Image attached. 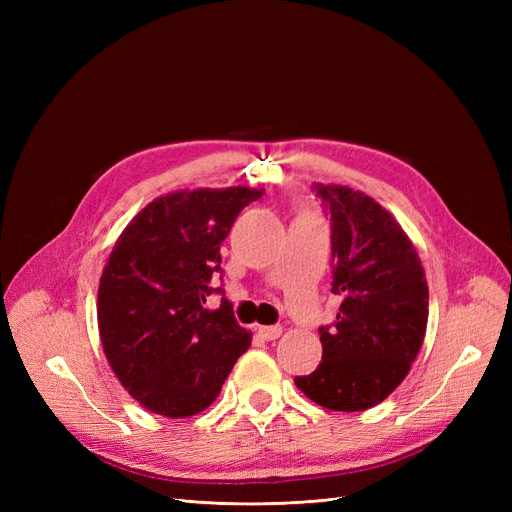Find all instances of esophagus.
Masks as SVG:
<instances>
[{
	"label": "esophagus",
	"mask_w": 512,
	"mask_h": 512,
	"mask_svg": "<svg viewBox=\"0 0 512 512\" xmlns=\"http://www.w3.org/2000/svg\"><path fill=\"white\" fill-rule=\"evenodd\" d=\"M258 335L262 339H267V342H271V339H277L282 335V327H277V324H275V327H260Z\"/></svg>",
	"instance_id": "1"
}]
</instances>
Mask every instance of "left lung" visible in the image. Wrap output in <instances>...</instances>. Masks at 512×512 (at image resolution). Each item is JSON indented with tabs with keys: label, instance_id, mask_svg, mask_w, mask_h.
Segmentation results:
<instances>
[{
	"label": "left lung",
	"instance_id": "1",
	"mask_svg": "<svg viewBox=\"0 0 512 512\" xmlns=\"http://www.w3.org/2000/svg\"><path fill=\"white\" fill-rule=\"evenodd\" d=\"M331 215L333 327H320L322 361L294 384L318 406L361 412L408 376L423 346L429 288L412 241L393 215L348 185L314 183Z\"/></svg>",
	"mask_w": 512,
	"mask_h": 512
}]
</instances>
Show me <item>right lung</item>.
I'll return each mask as SVG.
<instances>
[{
  "instance_id": "right-lung-1",
  "label": "right lung",
  "mask_w": 512,
  "mask_h": 512,
  "mask_svg": "<svg viewBox=\"0 0 512 512\" xmlns=\"http://www.w3.org/2000/svg\"><path fill=\"white\" fill-rule=\"evenodd\" d=\"M260 196L241 185L160 196L123 228L108 256L98 288L102 348L123 389L149 412H203L250 348L252 333L239 327L232 303H205L222 292L213 288L222 241Z\"/></svg>"
}]
</instances>
